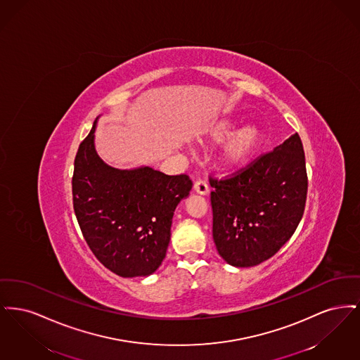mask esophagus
Here are the masks:
<instances>
[{"label": "esophagus", "mask_w": 360, "mask_h": 360, "mask_svg": "<svg viewBox=\"0 0 360 360\" xmlns=\"http://www.w3.org/2000/svg\"><path fill=\"white\" fill-rule=\"evenodd\" d=\"M194 190H195L198 194L205 195V194L209 193V186H207L206 181H204V179H198V181H195V184H194Z\"/></svg>", "instance_id": "obj_1"}]
</instances>
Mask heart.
Wrapping results in <instances>:
<instances>
[{"mask_svg":"<svg viewBox=\"0 0 360 360\" xmlns=\"http://www.w3.org/2000/svg\"><path fill=\"white\" fill-rule=\"evenodd\" d=\"M233 127V121L223 119L214 122L207 131V137L212 141L219 143L230 136L225 140L220 154V163L225 169H240L248 165L264 141L263 131L255 124L243 125L232 134Z\"/></svg>","mask_w":360,"mask_h":360,"instance_id":"heart-1","label":"heart"}]
</instances>
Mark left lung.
Instances as JSON below:
<instances>
[{
	"label": "left lung",
	"mask_w": 360,
	"mask_h": 360,
	"mask_svg": "<svg viewBox=\"0 0 360 360\" xmlns=\"http://www.w3.org/2000/svg\"><path fill=\"white\" fill-rule=\"evenodd\" d=\"M209 182L220 257L235 267L257 266L274 257L302 219L308 193L302 141L294 134L235 175Z\"/></svg>",
	"instance_id": "left-lung-1"
}]
</instances>
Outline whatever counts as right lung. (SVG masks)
<instances>
[{
    "mask_svg": "<svg viewBox=\"0 0 360 360\" xmlns=\"http://www.w3.org/2000/svg\"><path fill=\"white\" fill-rule=\"evenodd\" d=\"M94 121L74 160L72 205L91 252L122 278L148 276L162 264L174 210L193 186L186 174L108 166L94 147Z\"/></svg>",
    "mask_w": 360,
    "mask_h": 360,
    "instance_id": "1",
    "label": "right lung"
}]
</instances>
